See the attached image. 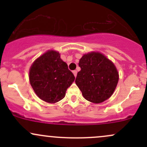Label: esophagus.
Instances as JSON below:
<instances>
[{"instance_id":"obj_1","label":"esophagus","mask_w":147,"mask_h":147,"mask_svg":"<svg viewBox=\"0 0 147 147\" xmlns=\"http://www.w3.org/2000/svg\"><path fill=\"white\" fill-rule=\"evenodd\" d=\"M72 72H73L74 75H75V77H76V76H77V70H73V71H72Z\"/></svg>"}]
</instances>
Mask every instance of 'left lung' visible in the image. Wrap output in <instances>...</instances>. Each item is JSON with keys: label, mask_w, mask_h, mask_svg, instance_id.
Returning a JSON list of instances; mask_svg holds the SVG:
<instances>
[{"label": "left lung", "mask_w": 147, "mask_h": 147, "mask_svg": "<svg viewBox=\"0 0 147 147\" xmlns=\"http://www.w3.org/2000/svg\"><path fill=\"white\" fill-rule=\"evenodd\" d=\"M81 70L75 83L89 102L99 104L113 93L119 80V74L111 61L99 52L84 55L79 60Z\"/></svg>", "instance_id": "1"}]
</instances>
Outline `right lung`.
<instances>
[{"instance_id": "right-lung-1", "label": "right lung", "mask_w": 147, "mask_h": 147, "mask_svg": "<svg viewBox=\"0 0 147 147\" xmlns=\"http://www.w3.org/2000/svg\"><path fill=\"white\" fill-rule=\"evenodd\" d=\"M30 82L35 93L48 103H56L65 97L75 81V76L60 54L48 50L34 61L29 72Z\"/></svg>"}]
</instances>
